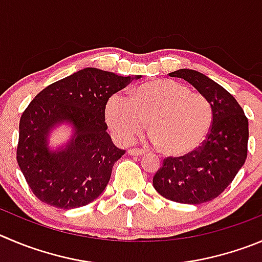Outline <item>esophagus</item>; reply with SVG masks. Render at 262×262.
<instances>
[{
    "instance_id": "34e87169",
    "label": "esophagus",
    "mask_w": 262,
    "mask_h": 262,
    "mask_svg": "<svg viewBox=\"0 0 262 262\" xmlns=\"http://www.w3.org/2000/svg\"><path fill=\"white\" fill-rule=\"evenodd\" d=\"M128 154L129 155H133V156H142V155H145V151L139 150V148H129Z\"/></svg>"
}]
</instances>
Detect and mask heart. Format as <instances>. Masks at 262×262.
<instances>
[{
	"label": "heart",
	"instance_id": "heart-1",
	"mask_svg": "<svg viewBox=\"0 0 262 262\" xmlns=\"http://www.w3.org/2000/svg\"><path fill=\"white\" fill-rule=\"evenodd\" d=\"M104 119L120 143L132 142L145 130L151 142L168 156L182 158L196 151L208 137L213 123L211 102L200 93L174 80H155L130 93L111 95Z\"/></svg>",
	"mask_w": 262,
	"mask_h": 262
}]
</instances>
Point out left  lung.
Returning <instances> with one entry per match:
<instances>
[{
    "mask_svg": "<svg viewBox=\"0 0 262 262\" xmlns=\"http://www.w3.org/2000/svg\"><path fill=\"white\" fill-rule=\"evenodd\" d=\"M170 77L186 80L212 104L213 123L205 142L182 158L164 159L152 185L165 199L183 204L211 202L226 189L247 159L248 119L235 98L194 70H178Z\"/></svg>",
    "mask_w": 262,
    "mask_h": 262,
    "instance_id": "obj_1",
    "label": "left lung"
}]
</instances>
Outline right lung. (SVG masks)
Here are the masks:
<instances>
[{
  "label": "right lung",
  "mask_w": 262,
  "mask_h": 262,
  "mask_svg": "<svg viewBox=\"0 0 262 262\" xmlns=\"http://www.w3.org/2000/svg\"><path fill=\"white\" fill-rule=\"evenodd\" d=\"M139 77L84 68L46 86L24 110L16 161L41 202L72 209L103 192L112 167L125 154L106 132L104 107L112 94ZM60 122L73 125V138L66 148L50 150L47 136Z\"/></svg>",
  "instance_id": "1"
}]
</instances>
